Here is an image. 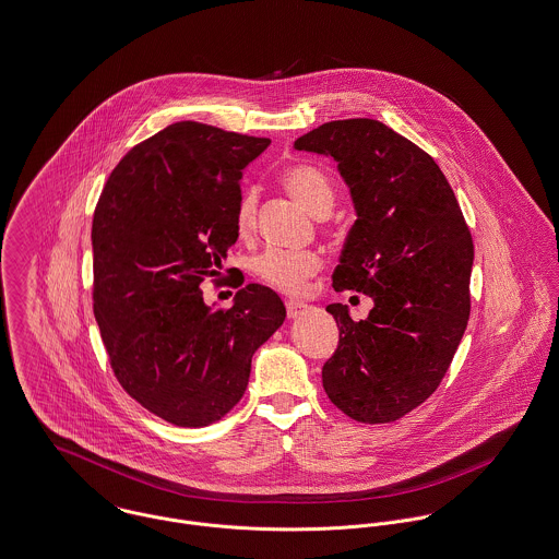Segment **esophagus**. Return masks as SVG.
<instances>
[{"label":"esophagus","instance_id":"obj_1","mask_svg":"<svg viewBox=\"0 0 559 559\" xmlns=\"http://www.w3.org/2000/svg\"><path fill=\"white\" fill-rule=\"evenodd\" d=\"M285 306H287V317L289 319H298L300 314H304V310L308 308V304H304L300 300H287Z\"/></svg>","mask_w":559,"mask_h":559}]
</instances>
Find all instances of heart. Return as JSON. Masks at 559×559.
Masks as SVG:
<instances>
[{"mask_svg": "<svg viewBox=\"0 0 559 559\" xmlns=\"http://www.w3.org/2000/svg\"><path fill=\"white\" fill-rule=\"evenodd\" d=\"M283 187L306 206L312 215L323 216L330 213L334 204V187L328 174L310 164H294L281 174ZM258 195L247 191L236 209V231L240 238H247L255 227ZM321 259L310 251H285L267 249L253 259V272L261 283L283 294H298L306 287V281L319 272Z\"/></svg>", "mask_w": 559, "mask_h": 559, "instance_id": "obj_1", "label": "heart"}]
</instances>
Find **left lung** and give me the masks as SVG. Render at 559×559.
Returning <instances> with one entry per match:
<instances>
[{"label":"left lung","instance_id":"left-lung-1","mask_svg":"<svg viewBox=\"0 0 559 559\" xmlns=\"http://www.w3.org/2000/svg\"><path fill=\"white\" fill-rule=\"evenodd\" d=\"M294 146L338 162L357 221L332 287L374 300L364 321L328 306L341 343L323 366V389L355 421H397L438 389L466 332L471 229L438 164L381 121H330Z\"/></svg>","mask_w":559,"mask_h":559}]
</instances>
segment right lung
<instances>
[{"instance_id": "obj_1", "label": "right lung", "mask_w": 559, "mask_h": 559, "mask_svg": "<svg viewBox=\"0 0 559 559\" xmlns=\"http://www.w3.org/2000/svg\"><path fill=\"white\" fill-rule=\"evenodd\" d=\"M267 144L173 123L119 162L93 213V312L110 368L138 404L178 428L211 426L240 402L253 353L287 317L263 285L238 289L229 308L206 306L200 289L223 276L242 170Z\"/></svg>"}]
</instances>
